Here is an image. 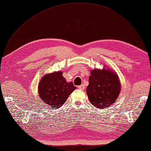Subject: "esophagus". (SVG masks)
Returning a JSON list of instances; mask_svg holds the SVG:
<instances>
[{
	"mask_svg": "<svg viewBox=\"0 0 151 151\" xmlns=\"http://www.w3.org/2000/svg\"><path fill=\"white\" fill-rule=\"evenodd\" d=\"M78 88H79V89H80V90H84V88H85V87H84V86L83 85V84H81V85H80V86H78Z\"/></svg>",
	"mask_w": 151,
	"mask_h": 151,
	"instance_id": "34e87169",
	"label": "esophagus"
}]
</instances>
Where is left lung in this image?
<instances>
[{
  "label": "left lung",
  "mask_w": 151,
  "mask_h": 151,
  "mask_svg": "<svg viewBox=\"0 0 151 151\" xmlns=\"http://www.w3.org/2000/svg\"><path fill=\"white\" fill-rule=\"evenodd\" d=\"M90 73L86 88L90 102L97 108L109 107L115 102L120 92L119 76L115 72L105 68L91 70Z\"/></svg>",
  "instance_id": "1"
}]
</instances>
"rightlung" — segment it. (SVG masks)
Listing matches in <instances>:
<instances>
[{
    "label": "right lung",
    "mask_w": 151,
    "mask_h": 151,
    "mask_svg": "<svg viewBox=\"0 0 151 151\" xmlns=\"http://www.w3.org/2000/svg\"><path fill=\"white\" fill-rule=\"evenodd\" d=\"M61 71L44 76L38 84L39 96L51 108L57 109L67 101L69 95L76 89L72 82L67 83Z\"/></svg>",
    "instance_id": "1"
}]
</instances>
